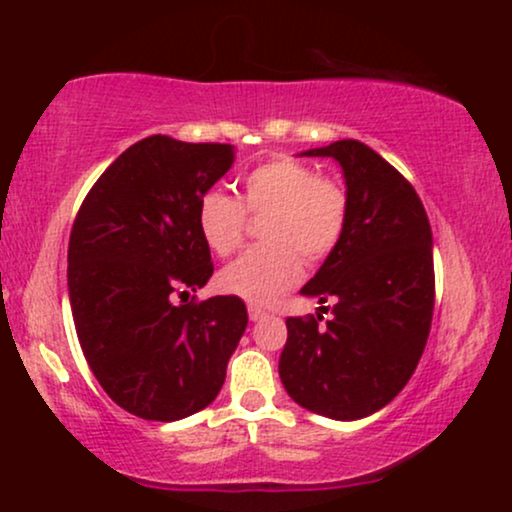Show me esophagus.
<instances>
[{
  "instance_id": "esophagus-1",
  "label": "esophagus",
  "mask_w": 512,
  "mask_h": 512,
  "mask_svg": "<svg viewBox=\"0 0 512 512\" xmlns=\"http://www.w3.org/2000/svg\"><path fill=\"white\" fill-rule=\"evenodd\" d=\"M248 315H250V320H252V322H257V320H262V317L267 315V313H264L262 308H257V305H250V308H248Z\"/></svg>"
}]
</instances>
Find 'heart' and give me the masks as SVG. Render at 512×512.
I'll return each instance as SVG.
<instances>
[{
    "label": "heart",
    "instance_id": "heart-1",
    "mask_svg": "<svg viewBox=\"0 0 512 512\" xmlns=\"http://www.w3.org/2000/svg\"><path fill=\"white\" fill-rule=\"evenodd\" d=\"M248 214L260 219L262 245L219 274V286L250 303H269L298 284L305 262L332 255L349 221V192L339 178L317 175L301 158L281 156L250 170L240 199L209 190L199 199L197 226L219 257L233 255L248 233Z\"/></svg>",
    "mask_w": 512,
    "mask_h": 512
}]
</instances>
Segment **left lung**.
Instances as JSON below:
<instances>
[{
  "label": "left lung",
  "instance_id": "1",
  "mask_svg": "<svg viewBox=\"0 0 512 512\" xmlns=\"http://www.w3.org/2000/svg\"><path fill=\"white\" fill-rule=\"evenodd\" d=\"M305 156L339 161L349 221L301 289L334 303L332 317L325 327L320 315L286 317L279 375L296 404L354 421L390 404L426 349L436 301L431 223L411 182L370 146L342 139Z\"/></svg>",
  "mask_w": 512,
  "mask_h": 512
}]
</instances>
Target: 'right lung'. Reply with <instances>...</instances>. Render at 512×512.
<instances>
[{
	"label": "right lung",
	"mask_w": 512,
	"mask_h": 512,
	"mask_svg": "<svg viewBox=\"0 0 512 512\" xmlns=\"http://www.w3.org/2000/svg\"><path fill=\"white\" fill-rule=\"evenodd\" d=\"M231 163V144L154 134L105 168L74 219L76 337L108 397L139 419L178 421L209 407L248 327L238 296L182 303L214 274L197 207Z\"/></svg>",
	"instance_id": "add662e5"
}]
</instances>
